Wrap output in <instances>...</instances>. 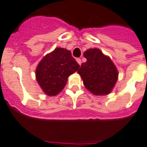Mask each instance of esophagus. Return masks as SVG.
<instances>
[{
  "label": "esophagus",
  "instance_id": "34e87169",
  "mask_svg": "<svg viewBox=\"0 0 147 147\" xmlns=\"http://www.w3.org/2000/svg\"><path fill=\"white\" fill-rule=\"evenodd\" d=\"M76 61H77V62H78V64H79V65H80V64H81V60H80V59H76Z\"/></svg>",
  "mask_w": 147,
  "mask_h": 147
}]
</instances>
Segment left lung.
Masks as SVG:
<instances>
[{
    "label": "left lung",
    "mask_w": 147,
    "mask_h": 147,
    "mask_svg": "<svg viewBox=\"0 0 147 147\" xmlns=\"http://www.w3.org/2000/svg\"><path fill=\"white\" fill-rule=\"evenodd\" d=\"M83 63L78 73L83 84L91 93L97 96L106 95L112 92L118 80V70L109 56L98 48L86 51Z\"/></svg>",
    "instance_id": "left-lung-1"
}]
</instances>
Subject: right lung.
<instances>
[{
    "instance_id": "obj_1",
    "label": "right lung",
    "mask_w": 147,
    "mask_h": 147,
    "mask_svg": "<svg viewBox=\"0 0 147 147\" xmlns=\"http://www.w3.org/2000/svg\"><path fill=\"white\" fill-rule=\"evenodd\" d=\"M79 67L70 51L56 47L39 61L36 69V79L45 94L55 96L64 89L69 75Z\"/></svg>"
}]
</instances>
